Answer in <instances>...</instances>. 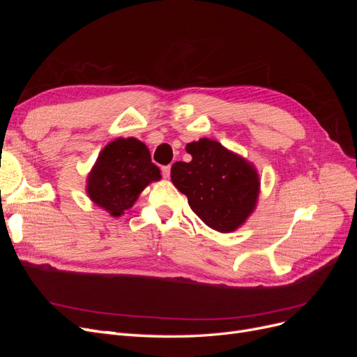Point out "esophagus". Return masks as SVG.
<instances>
[{
    "mask_svg": "<svg viewBox=\"0 0 357 357\" xmlns=\"http://www.w3.org/2000/svg\"><path fill=\"white\" fill-rule=\"evenodd\" d=\"M162 176H164V178H169V176H171V167L169 165L162 167Z\"/></svg>",
    "mask_w": 357,
    "mask_h": 357,
    "instance_id": "34e87169",
    "label": "esophagus"
}]
</instances>
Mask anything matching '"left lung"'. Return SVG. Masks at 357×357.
<instances>
[{
    "label": "left lung",
    "instance_id": "obj_1",
    "mask_svg": "<svg viewBox=\"0 0 357 357\" xmlns=\"http://www.w3.org/2000/svg\"><path fill=\"white\" fill-rule=\"evenodd\" d=\"M186 152L190 162L171 167L174 186L211 229L223 234L238 229L257 202L261 181L256 168L208 138L189 143Z\"/></svg>",
    "mask_w": 357,
    "mask_h": 357
}]
</instances>
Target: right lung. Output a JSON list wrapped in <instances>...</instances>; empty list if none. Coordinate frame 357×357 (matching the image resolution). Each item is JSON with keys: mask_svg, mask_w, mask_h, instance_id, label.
Returning a JSON list of instances; mask_svg holds the SVG:
<instances>
[{"mask_svg": "<svg viewBox=\"0 0 357 357\" xmlns=\"http://www.w3.org/2000/svg\"><path fill=\"white\" fill-rule=\"evenodd\" d=\"M158 180L160 171L146 144L132 137L117 138L101 150L86 192L98 207L119 218L132 207L147 185Z\"/></svg>", "mask_w": 357, "mask_h": 357, "instance_id": "right-lung-1", "label": "right lung"}]
</instances>
